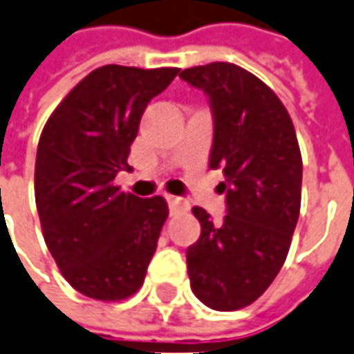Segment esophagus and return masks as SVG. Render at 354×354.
I'll list each match as a JSON object with an SVG mask.
<instances>
[{
  "instance_id": "34e87169",
  "label": "esophagus",
  "mask_w": 354,
  "mask_h": 354,
  "mask_svg": "<svg viewBox=\"0 0 354 354\" xmlns=\"http://www.w3.org/2000/svg\"><path fill=\"white\" fill-rule=\"evenodd\" d=\"M165 201L169 204V209H171V214L175 212H185V209L189 208V204L179 198V196H173V194H165Z\"/></svg>"
}]
</instances>
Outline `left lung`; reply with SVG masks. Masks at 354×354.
Returning <instances> with one entry per match:
<instances>
[{
	"instance_id": "1",
	"label": "left lung",
	"mask_w": 354,
	"mask_h": 354,
	"mask_svg": "<svg viewBox=\"0 0 354 354\" xmlns=\"http://www.w3.org/2000/svg\"><path fill=\"white\" fill-rule=\"evenodd\" d=\"M179 77L208 96L209 169L225 177L221 223L192 208L202 227L187 248L192 293L214 310H239L264 293L287 258L301 212V150L281 100L252 73L216 61Z\"/></svg>"
}]
</instances>
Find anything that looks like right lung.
I'll use <instances>...</instances> for the list:
<instances>
[{"instance_id":"right-lung-1","label":"right lung","mask_w":354,"mask_h":354,"mask_svg":"<svg viewBox=\"0 0 354 354\" xmlns=\"http://www.w3.org/2000/svg\"><path fill=\"white\" fill-rule=\"evenodd\" d=\"M179 69L104 65L80 80L44 127L34 196L44 241L63 277L96 301H121L145 283L167 202L115 187L148 102Z\"/></svg>"}]
</instances>
